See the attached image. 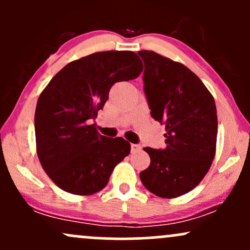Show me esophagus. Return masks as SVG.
I'll use <instances>...</instances> for the list:
<instances>
[{"instance_id": "34e87169", "label": "esophagus", "mask_w": 250, "mask_h": 250, "mask_svg": "<svg viewBox=\"0 0 250 250\" xmlns=\"http://www.w3.org/2000/svg\"><path fill=\"white\" fill-rule=\"evenodd\" d=\"M142 147L140 145H135V143H133L131 145V153H139V151H141Z\"/></svg>"}]
</instances>
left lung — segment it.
I'll list each match as a JSON object with an SVG mask.
<instances>
[{"label":"left lung","mask_w":250,"mask_h":250,"mask_svg":"<svg viewBox=\"0 0 250 250\" xmlns=\"http://www.w3.org/2000/svg\"><path fill=\"white\" fill-rule=\"evenodd\" d=\"M143 84L150 115L166 125L165 149L145 148L150 166L140 173L149 191L166 199L194 189L215 156L217 115L214 97L182 63L141 50Z\"/></svg>","instance_id":"8db88e82"}]
</instances>
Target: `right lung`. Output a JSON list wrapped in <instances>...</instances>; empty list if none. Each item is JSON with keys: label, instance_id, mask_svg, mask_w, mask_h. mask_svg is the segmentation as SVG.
Returning a JSON list of instances; mask_svg holds the SVG:
<instances>
[{"label": "right lung", "instance_id": "add662e5", "mask_svg": "<svg viewBox=\"0 0 250 250\" xmlns=\"http://www.w3.org/2000/svg\"><path fill=\"white\" fill-rule=\"evenodd\" d=\"M142 62L133 51H102L68 63L48 83L35 111L36 148L48 176L62 190L97 193L130 153L122 137L103 136L91 121L116 82L136 79Z\"/></svg>", "mask_w": 250, "mask_h": 250}]
</instances>
